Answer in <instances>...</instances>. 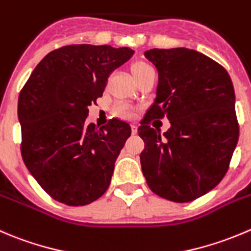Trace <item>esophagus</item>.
Listing matches in <instances>:
<instances>
[{"label":"esophagus","mask_w":251,"mask_h":251,"mask_svg":"<svg viewBox=\"0 0 251 251\" xmlns=\"http://www.w3.org/2000/svg\"><path fill=\"white\" fill-rule=\"evenodd\" d=\"M131 132H132V135L137 133V125H131Z\"/></svg>","instance_id":"esophagus-1"}]
</instances>
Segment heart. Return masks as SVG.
Here are the masks:
<instances>
[{
  "label": "heart",
  "instance_id": "heart-1",
  "mask_svg": "<svg viewBox=\"0 0 251 251\" xmlns=\"http://www.w3.org/2000/svg\"><path fill=\"white\" fill-rule=\"evenodd\" d=\"M130 70L131 75H132L133 79H135L136 82L140 78H142V77L145 76V75H147L148 72L153 71L152 67L148 64H146V62H143V61H136V62H133V64L131 65ZM116 114L120 116H124V118H130L131 116L130 109L126 108V106H119V108L116 109Z\"/></svg>",
  "mask_w": 251,
  "mask_h": 251
}]
</instances>
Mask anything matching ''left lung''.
Instances as JSON below:
<instances>
[{
	"label": "left lung",
	"instance_id": "1",
	"mask_svg": "<svg viewBox=\"0 0 251 251\" xmlns=\"http://www.w3.org/2000/svg\"><path fill=\"white\" fill-rule=\"evenodd\" d=\"M145 56L157 69L158 86L138 127L143 175L158 196L189 202L218 185L237 146L232 79L220 64L191 49H151ZM164 116L171 127L160 135L149 123Z\"/></svg>",
	"mask_w": 251,
	"mask_h": 251
}]
</instances>
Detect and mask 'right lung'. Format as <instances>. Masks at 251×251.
Segmentation results:
<instances>
[{"label": "right lung", "mask_w": 251, "mask_h": 251, "mask_svg": "<svg viewBox=\"0 0 251 251\" xmlns=\"http://www.w3.org/2000/svg\"><path fill=\"white\" fill-rule=\"evenodd\" d=\"M133 52L110 45L62 46L49 52L24 84L18 98L22 157L53 200L84 206L108 190L131 127L119 119L103 127L88 124V106Z\"/></svg>", "instance_id": "add662e5"}]
</instances>
